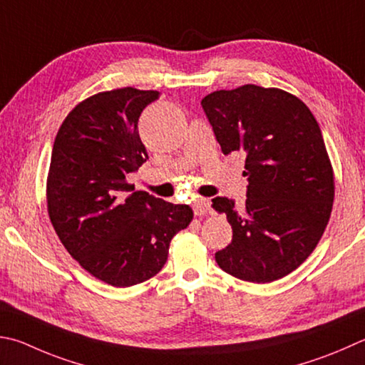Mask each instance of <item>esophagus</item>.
Here are the masks:
<instances>
[{
    "label": "esophagus",
    "instance_id": "obj_1",
    "mask_svg": "<svg viewBox=\"0 0 365 365\" xmlns=\"http://www.w3.org/2000/svg\"><path fill=\"white\" fill-rule=\"evenodd\" d=\"M210 207V202L209 200H205V197H196L193 201V210H195V215H204L205 212L209 210Z\"/></svg>",
    "mask_w": 365,
    "mask_h": 365
}]
</instances>
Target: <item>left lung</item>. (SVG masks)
Returning <instances> with one entry per match:
<instances>
[{"label": "left lung", "instance_id": "left-lung-1", "mask_svg": "<svg viewBox=\"0 0 365 365\" xmlns=\"http://www.w3.org/2000/svg\"><path fill=\"white\" fill-rule=\"evenodd\" d=\"M201 105L223 155L246 156L249 180L244 209L212 200L233 228L215 262L242 281L281 279L314 250L332 212L334 172L319 124L300 98L255 84L215 91Z\"/></svg>", "mask_w": 365, "mask_h": 365}]
</instances>
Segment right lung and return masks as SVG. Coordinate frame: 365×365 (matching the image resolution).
I'll use <instances>...</instances> for the list:
<instances>
[{
  "instance_id": "obj_1",
  "label": "right lung",
  "mask_w": 365,
  "mask_h": 365,
  "mask_svg": "<svg viewBox=\"0 0 365 365\" xmlns=\"http://www.w3.org/2000/svg\"><path fill=\"white\" fill-rule=\"evenodd\" d=\"M158 97V91L123 88L86 98L65 118L52 148V227L86 271L115 287L160 273L172 237L193 220L190 205L137 191L125 180L148 160L137 124Z\"/></svg>"
}]
</instances>
